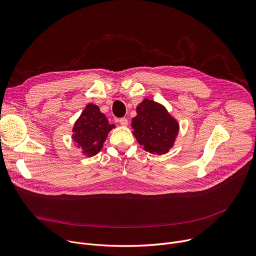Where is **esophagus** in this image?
I'll return each instance as SVG.
<instances>
[{"instance_id":"obj_1","label":"esophagus","mask_w":256,"mask_h":256,"mask_svg":"<svg viewBox=\"0 0 256 256\" xmlns=\"http://www.w3.org/2000/svg\"><path fill=\"white\" fill-rule=\"evenodd\" d=\"M118 122H120L122 126H126L128 124V120L126 118H120V120H118Z\"/></svg>"}]
</instances>
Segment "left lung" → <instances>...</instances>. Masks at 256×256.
I'll use <instances>...</instances> for the list:
<instances>
[{
  "mask_svg": "<svg viewBox=\"0 0 256 256\" xmlns=\"http://www.w3.org/2000/svg\"><path fill=\"white\" fill-rule=\"evenodd\" d=\"M134 136L144 150L152 154H166L178 134L177 122L161 104L144 99L136 107V116L132 120Z\"/></svg>",
  "mask_w": 256,
  "mask_h": 256,
  "instance_id": "obj_1",
  "label": "left lung"
}]
</instances>
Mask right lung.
Here are the masks:
<instances>
[{
    "label": "right lung",
    "instance_id": "obj_1",
    "mask_svg": "<svg viewBox=\"0 0 256 256\" xmlns=\"http://www.w3.org/2000/svg\"><path fill=\"white\" fill-rule=\"evenodd\" d=\"M114 128L100 112L99 107L88 104L72 128V138L85 156H95L103 147L108 132Z\"/></svg>",
    "mask_w": 256,
    "mask_h": 256
}]
</instances>
